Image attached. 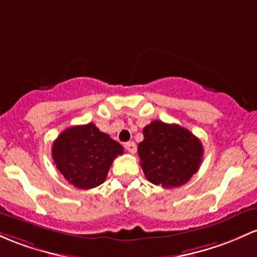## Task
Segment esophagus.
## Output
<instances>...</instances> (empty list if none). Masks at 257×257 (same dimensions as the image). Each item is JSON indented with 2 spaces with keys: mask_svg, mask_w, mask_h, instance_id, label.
Instances as JSON below:
<instances>
[{
  "mask_svg": "<svg viewBox=\"0 0 257 257\" xmlns=\"http://www.w3.org/2000/svg\"><path fill=\"white\" fill-rule=\"evenodd\" d=\"M124 148H125V150L128 152H131V154H135L137 152V145H135L134 142H128L124 144Z\"/></svg>",
  "mask_w": 257,
  "mask_h": 257,
  "instance_id": "obj_1",
  "label": "esophagus"
}]
</instances>
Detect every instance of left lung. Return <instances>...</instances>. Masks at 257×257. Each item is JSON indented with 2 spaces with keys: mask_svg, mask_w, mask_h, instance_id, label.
<instances>
[{
  "mask_svg": "<svg viewBox=\"0 0 257 257\" xmlns=\"http://www.w3.org/2000/svg\"><path fill=\"white\" fill-rule=\"evenodd\" d=\"M138 154L146 179L163 188L184 185L199 170L202 144L178 124L154 120L143 129Z\"/></svg>",
  "mask_w": 257,
  "mask_h": 257,
  "instance_id": "left-lung-1",
  "label": "left lung"
}]
</instances>
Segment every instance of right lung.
Returning a JSON list of instances; mask_svg holds the SVG:
<instances>
[{"instance_id":"obj_1","label":"right lung","mask_w":257,"mask_h":257,"mask_svg":"<svg viewBox=\"0 0 257 257\" xmlns=\"http://www.w3.org/2000/svg\"><path fill=\"white\" fill-rule=\"evenodd\" d=\"M123 146L94 123L69 126L52 145V159L67 182L79 189L96 188L105 182L112 162Z\"/></svg>"}]
</instances>
